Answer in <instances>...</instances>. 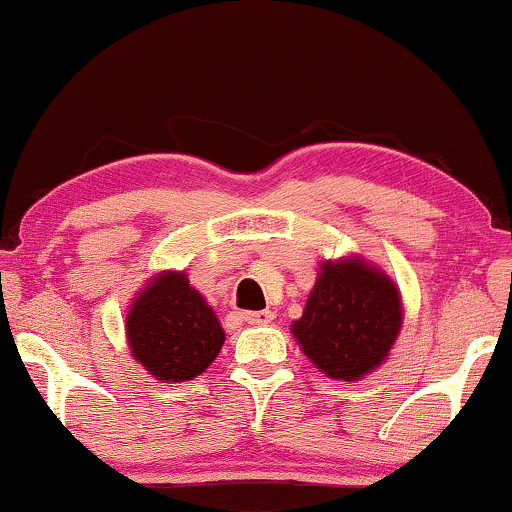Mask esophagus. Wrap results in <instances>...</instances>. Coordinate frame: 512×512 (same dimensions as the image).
<instances>
[{
	"instance_id": "esophagus-1",
	"label": "esophagus",
	"mask_w": 512,
	"mask_h": 512,
	"mask_svg": "<svg viewBox=\"0 0 512 512\" xmlns=\"http://www.w3.org/2000/svg\"><path fill=\"white\" fill-rule=\"evenodd\" d=\"M243 320L248 322V325H269L273 320V313L271 311H248L243 313Z\"/></svg>"
}]
</instances>
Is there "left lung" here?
Masks as SVG:
<instances>
[{"instance_id": "8db88e82", "label": "left lung", "mask_w": 512, "mask_h": 512, "mask_svg": "<svg viewBox=\"0 0 512 512\" xmlns=\"http://www.w3.org/2000/svg\"><path fill=\"white\" fill-rule=\"evenodd\" d=\"M403 327L401 292L362 255L322 259L292 336L327 378L362 380L385 364Z\"/></svg>"}]
</instances>
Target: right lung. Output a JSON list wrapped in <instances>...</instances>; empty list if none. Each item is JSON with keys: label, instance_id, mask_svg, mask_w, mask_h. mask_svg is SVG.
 I'll return each instance as SVG.
<instances>
[{"label": "right lung", "instance_id": "1", "mask_svg": "<svg viewBox=\"0 0 512 512\" xmlns=\"http://www.w3.org/2000/svg\"><path fill=\"white\" fill-rule=\"evenodd\" d=\"M125 336L132 357L162 383L201 376L225 343L218 315L176 269L150 276L129 301Z\"/></svg>", "mask_w": 512, "mask_h": 512}]
</instances>
